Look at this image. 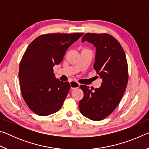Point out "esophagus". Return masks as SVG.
<instances>
[{
    "instance_id": "34e87169",
    "label": "esophagus",
    "mask_w": 149,
    "mask_h": 149,
    "mask_svg": "<svg viewBox=\"0 0 149 149\" xmlns=\"http://www.w3.org/2000/svg\"><path fill=\"white\" fill-rule=\"evenodd\" d=\"M70 87H71L72 89H77V88H79L80 84L77 81H71L70 82Z\"/></svg>"
}]
</instances>
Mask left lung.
Returning a JSON list of instances; mask_svg holds the SVG:
<instances>
[{
  "instance_id": "obj_1",
  "label": "left lung",
  "mask_w": 149,
  "mask_h": 149,
  "mask_svg": "<svg viewBox=\"0 0 149 149\" xmlns=\"http://www.w3.org/2000/svg\"><path fill=\"white\" fill-rule=\"evenodd\" d=\"M85 41L96 48L93 68L102 81L94 91L81 85L84 96L79 108L85 117L99 121L108 116L122 99L128 81L127 62L122 45L112 35L88 33L82 37L81 42Z\"/></svg>"
}]
</instances>
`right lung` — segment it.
I'll list each match as a JSON object with an SVG mask.
<instances>
[{
	"label": "right lung",
	"mask_w": 149,
	"mask_h": 149,
	"mask_svg": "<svg viewBox=\"0 0 149 149\" xmlns=\"http://www.w3.org/2000/svg\"><path fill=\"white\" fill-rule=\"evenodd\" d=\"M83 34L41 35L27 47L19 68L20 89L25 102L36 114L45 116L61 108L70 85L55 77L53 67Z\"/></svg>",
	"instance_id": "right-lung-1"
}]
</instances>
